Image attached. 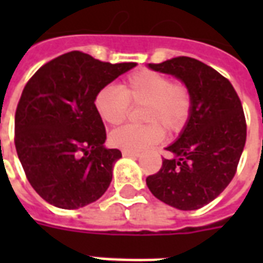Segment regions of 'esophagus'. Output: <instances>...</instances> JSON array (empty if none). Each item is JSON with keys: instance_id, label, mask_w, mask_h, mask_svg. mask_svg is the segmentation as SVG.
Instances as JSON below:
<instances>
[{"instance_id": "34e87169", "label": "esophagus", "mask_w": 263, "mask_h": 263, "mask_svg": "<svg viewBox=\"0 0 263 263\" xmlns=\"http://www.w3.org/2000/svg\"><path fill=\"white\" fill-rule=\"evenodd\" d=\"M121 154H123L124 157H132V158H135V157L139 156V154H138V153L128 152V150H123V152H121Z\"/></svg>"}]
</instances>
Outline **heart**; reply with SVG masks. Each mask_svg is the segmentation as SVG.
I'll return each instance as SVG.
<instances>
[{
	"label": "heart",
	"instance_id": "b5f03b06",
	"mask_svg": "<svg viewBox=\"0 0 263 263\" xmlns=\"http://www.w3.org/2000/svg\"><path fill=\"white\" fill-rule=\"evenodd\" d=\"M95 109L105 123L119 125L127 119L132 106H140L144 124H128L110 134L111 146L140 152L158 143L169 134L183 131L192 111V92L181 80L152 69L131 72L119 87L103 86L94 98Z\"/></svg>",
	"mask_w": 263,
	"mask_h": 263
}]
</instances>
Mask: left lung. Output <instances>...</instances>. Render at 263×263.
Returning <instances> with one entry per match:
<instances>
[{"label": "left lung", "instance_id": "8db88e82", "mask_svg": "<svg viewBox=\"0 0 263 263\" xmlns=\"http://www.w3.org/2000/svg\"><path fill=\"white\" fill-rule=\"evenodd\" d=\"M171 73L192 92V111L183 134L146 184L157 199L180 210H196L216 199L232 181L246 144L247 124L240 98L227 78L199 60L175 57L148 64Z\"/></svg>", "mask_w": 263, "mask_h": 263}]
</instances>
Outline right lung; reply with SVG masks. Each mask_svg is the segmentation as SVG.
I'll return each mask as SVG.
<instances>
[{
  "label": "right lung",
  "instance_id": "add662e5",
  "mask_svg": "<svg viewBox=\"0 0 263 263\" xmlns=\"http://www.w3.org/2000/svg\"><path fill=\"white\" fill-rule=\"evenodd\" d=\"M135 65L73 50L27 82L14 115V146L27 179L46 202L78 209L105 194L121 152L103 147L106 131L94 98Z\"/></svg>",
  "mask_w": 263,
  "mask_h": 263
}]
</instances>
